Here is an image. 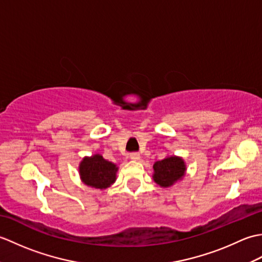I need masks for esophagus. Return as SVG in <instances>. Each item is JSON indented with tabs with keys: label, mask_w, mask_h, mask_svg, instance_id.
Instances as JSON below:
<instances>
[{
	"label": "esophagus",
	"mask_w": 262,
	"mask_h": 262,
	"mask_svg": "<svg viewBox=\"0 0 262 262\" xmlns=\"http://www.w3.org/2000/svg\"><path fill=\"white\" fill-rule=\"evenodd\" d=\"M129 158L133 161H138V160H141V155H140V153H132L129 155Z\"/></svg>",
	"instance_id": "1"
}]
</instances>
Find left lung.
Here are the masks:
<instances>
[{
	"label": "left lung",
	"instance_id": "obj_1",
	"mask_svg": "<svg viewBox=\"0 0 262 262\" xmlns=\"http://www.w3.org/2000/svg\"><path fill=\"white\" fill-rule=\"evenodd\" d=\"M153 180L161 188H170L182 180L187 171L185 160L177 155H170L157 161L153 165Z\"/></svg>",
	"mask_w": 262,
	"mask_h": 262
}]
</instances>
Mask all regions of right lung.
<instances>
[{
    "label": "right lung",
    "instance_id": "1",
    "mask_svg": "<svg viewBox=\"0 0 262 262\" xmlns=\"http://www.w3.org/2000/svg\"><path fill=\"white\" fill-rule=\"evenodd\" d=\"M118 166L110 161L104 160L101 154L84 157L79 165L81 181L88 187L96 189H107L117 179Z\"/></svg>",
    "mask_w": 262,
    "mask_h": 262
}]
</instances>
